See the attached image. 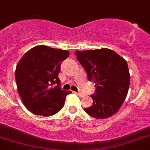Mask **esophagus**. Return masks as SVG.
Returning a JSON list of instances; mask_svg holds the SVG:
<instances>
[{
    "mask_svg": "<svg viewBox=\"0 0 150 150\" xmlns=\"http://www.w3.org/2000/svg\"><path fill=\"white\" fill-rule=\"evenodd\" d=\"M77 95L80 97H84V95L83 93H81V92H78V93H77Z\"/></svg>",
    "mask_w": 150,
    "mask_h": 150,
    "instance_id": "esophagus-1",
    "label": "esophagus"
}]
</instances>
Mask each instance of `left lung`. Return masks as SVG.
Masks as SVG:
<instances>
[{
	"mask_svg": "<svg viewBox=\"0 0 150 150\" xmlns=\"http://www.w3.org/2000/svg\"><path fill=\"white\" fill-rule=\"evenodd\" d=\"M89 81L95 83V92L91 95L93 103L84 108L95 118H107L114 115L125 101L130 84L127 62L113 50L107 48L75 51Z\"/></svg>",
	"mask_w": 150,
	"mask_h": 150,
	"instance_id": "left-lung-1",
	"label": "left lung"
}]
</instances>
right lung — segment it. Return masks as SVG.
<instances>
[{"label": "right lung", "mask_w": 150, "mask_h": 150, "mask_svg": "<svg viewBox=\"0 0 150 150\" xmlns=\"http://www.w3.org/2000/svg\"><path fill=\"white\" fill-rule=\"evenodd\" d=\"M69 55L67 50L40 45L27 51L18 61L15 71L18 92L32 113L50 116L64 107L71 92L61 89L58 74Z\"/></svg>", "instance_id": "add662e5"}]
</instances>
